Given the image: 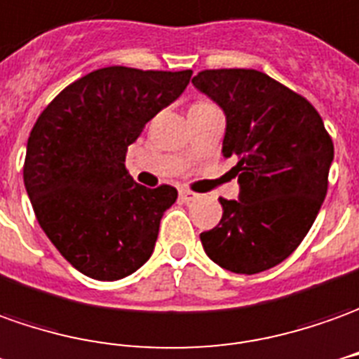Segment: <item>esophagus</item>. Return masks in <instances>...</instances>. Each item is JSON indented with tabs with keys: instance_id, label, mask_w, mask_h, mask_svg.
I'll list each match as a JSON object with an SVG mask.
<instances>
[{
	"instance_id": "1",
	"label": "esophagus",
	"mask_w": 359,
	"mask_h": 359,
	"mask_svg": "<svg viewBox=\"0 0 359 359\" xmlns=\"http://www.w3.org/2000/svg\"><path fill=\"white\" fill-rule=\"evenodd\" d=\"M199 195L194 194V191H189V189H180V199L185 201V203H189V201H195Z\"/></svg>"
}]
</instances>
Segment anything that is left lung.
<instances>
[{
	"label": "left lung",
	"instance_id": "8db88e82",
	"mask_svg": "<svg viewBox=\"0 0 359 359\" xmlns=\"http://www.w3.org/2000/svg\"><path fill=\"white\" fill-rule=\"evenodd\" d=\"M195 90L224 113L222 156L234 158L238 199L201 232L205 254L232 273H259L287 258L326 197L332 140L316 109L264 72L231 68L195 76Z\"/></svg>",
	"mask_w": 359,
	"mask_h": 359
}]
</instances>
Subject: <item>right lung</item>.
<instances>
[{
	"mask_svg": "<svg viewBox=\"0 0 359 359\" xmlns=\"http://www.w3.org/2000/svg\"><path fill=\"white\" fill-rule=\"evenodd\" d=\"M191 74L101 68L70 83L36 118L25 189L46 236L83 276L123 279L152 256L177 191L135 184L127 148L184 93Z\"/></svg>",
	"mask_w": 359,
	"mask_h": 359,
	"instance_id": "right-lung-1",
	"label": "right lung"
}]
</instances>
